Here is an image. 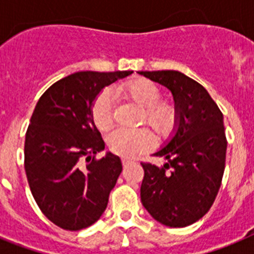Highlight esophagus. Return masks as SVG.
Wrapping results in <instances>:
<instances>
[{"mask_svg": "<svg viewBox=\"0 0 254 254\" xmlns=\"http://www.w3.org/2000/svg\"><path fill=\"white\" fill-rule=\"evenodd\" d=\"M122 164H123V167L127 168V167H128V165H129V164H132V161H131V160H127V159H123Z\"/></svg>", "mask_w": 254, "mask_h": 254, "instance_id": "obj_1", "label": "esophagus"}]
</instances>
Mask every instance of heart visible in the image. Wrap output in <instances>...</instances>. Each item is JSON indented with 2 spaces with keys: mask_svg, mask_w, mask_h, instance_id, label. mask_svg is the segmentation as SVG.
<instances>
[{
  "mask_svg": "<svg viewBox=\"0 0 254 254\" xmlns=\"http://www.w3.org/2000/svg\"><path fill=\"white\" fill-rule=\"evenodd\" d=\"M116 95L131 100L142 108L141 121L146 122L160 137H165L172 132L176 125V111L172 104L160 102V89L155 82L147 78H136L121 85ZM90 116L94 126L100 131L111 128L112 99L108 91L96 96L90 108ZM155 138L146 128L116 129L108 137V146L112 152L126 159L137 158L151 150Z\"/></svg>",
  "mask_w": 254,
  "mask_h": 254,
  "instance_id": "1",
  "label": "heart"
}]
</instances>
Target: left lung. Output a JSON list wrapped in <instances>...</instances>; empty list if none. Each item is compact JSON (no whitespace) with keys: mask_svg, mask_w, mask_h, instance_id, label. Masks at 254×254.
Instances as JSON below:
<instances>
[{"mask_svg":"<svg viewBox=\"0 0 254 254\" xmlns=\"http://www.w3.org/2000/svg\"><path fill=\"white\" fill-rule=\"evenodd\" d=\"M170 90L174 133L154 155L163 167L141 163V202L163 225L185 228L210 210L221 186L226 156L224 117L205 87L179 71H140Z\"/></svg>","mask_w":254,"mask_h":254,"instance_id":"1","label":"left lung"}]
</instances>
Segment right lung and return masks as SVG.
Instances as JSON below:
<instances>
[{"label":"right lung","mask_w":254,"mask_h":254,"mask_svg":"<svg viewBox=\"0 0 254 254\" xmlns=\"http://www.w3.org/2000/svg\"><path fill=\"white\" fill-rule=\"evenodd\" d=\"M132 72L72 73L52 85L35 105L24 147L26 178L42 212L64 230L93 225L107 208L122 163L109 151L94 158L105 143L90 108L105 86Z\"/></svg>","instance_id":"obj_1"}]
</instances>
